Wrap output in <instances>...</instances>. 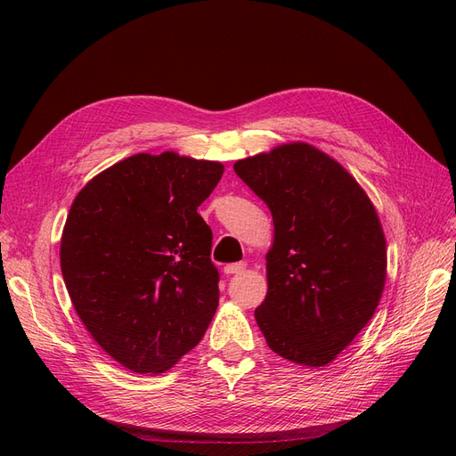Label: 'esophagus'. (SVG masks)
<instances>
[{
    "mask_svg": "<svg viewBox=\"0 0 456 456\" xmlns=\"http://www.w3.org/2000/svg\"><path fill=\"white\" fill-rule=\"evenodd\" d=\"M246 268H248L246 262H234V265H227V266L224 268V272H225L227 275H234V273H242Z\"/></svg>",
    "mask_w": 456,
    "mask_h": 456,
    "instance_id": "esophagus-1",
    "label": "esophagus"
}]
</instances>
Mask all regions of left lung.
I'll use <instances>...</instances> for the list:
<instances>
[{"label":"left lung","instance_id":"8db88e82","mask_svg":"<svg viewBox=\"0 0 456 456\" xmlns=\"http://www.w3.org/2000/svg\"><path fill=\"white\" fill-rule=\"evenodd\" d=\"M273 216L268 292L255 310L272 351L323 368L373 318L387 282V238L366 190L306 142L234 162Z\"/></svg>","mask_w":456,"mask_h":456}]
</instances>
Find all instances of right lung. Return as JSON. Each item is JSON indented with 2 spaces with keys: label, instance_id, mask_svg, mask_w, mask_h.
Returning <instances> with one entry per match:
<instances>
[{
  "label": "right lung",
  "instance_id": "right-lung-1",
  "mask_svg": "<svg viewBox=\"0 0 456 456\" xmlns=\"http://www.w3.org/2000/svg\"><path fill=\"white\" fill-rule=\"evenodd\" d=\"M224 164L136 153L92 177L69 207L61 272L98 346L134 373H164L194 349L220 301L212 231L198 207Z\"/></svg>",
  "mask_w": 456,
  "mask_h": 456
}]
</instances>
